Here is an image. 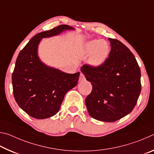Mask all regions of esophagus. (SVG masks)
<instances>
[{
	"label": "esophagus",
	"mask_w": 154,
	"mask_h": 154,
	"mask_svg": "<svg viewBox=\"0 0 154 154\" xmlns=\"http://www.w3.org/2000/svg\"><path fill=\"white\" fill-rule=\"evenodd\" d=\"M85 80V77L84 76V75L81 73L80 76H79V82H83V81Z\"/></svg>",
	"instance_id": "obj_1"
}]
</instances>
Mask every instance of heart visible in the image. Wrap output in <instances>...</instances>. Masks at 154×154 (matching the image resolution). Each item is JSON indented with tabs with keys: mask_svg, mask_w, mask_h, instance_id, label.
<instances>
[{
	"mask_svg": "<svg viewBox=\"0 0 154 154\" xmlns=\"http://www.w3.org/2000/svg\"><path fill=\"white\" fill-rule=\"evenodd\" d=\"M110 47L105 40L95 39L87 41L81 49L83 56H90L88 63L93 67L97 68L104 64L109 56Z\"/></svg>",
	"mask_w": 154,
	"mask_h": 154,
	"instance_id": "1",
	"label": "heart"
}]
</instances>
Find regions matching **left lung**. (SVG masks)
I'll return each instance as SVG.
<instances>
[{
    "label": "left lung",
    "instance_id": "1",
    "mask_svg": "<svg viewBox=\"0 0 154 154\" xmlns=\"http://www.w3.org/2000/svg\"><path fill=\"white\" fill-rule=\"evenodd\" d=\"M109 41L111 51L102 66L84 64L81 71L92 85L85 98L88 113L97 120L113 122L133 110L141 84L140 70L133 54L119 41Z\"/></svg>",
    "mask_w": 154,
    "mask_h": 154
}]
</instances>
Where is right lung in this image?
Wrapping results in <instances>:
<instances>
[{
  "instance_id": "obj_1",
  "label": "right lung",
  "mask_w": 154,
  "mask_h": 154,
  "mask_svg": "<svg viewBox=\"0 0 154 154\" xmlns=\"http://www.w3.org/2000/svg\"><path fill=\"white\" fill-rule=\"evenodd\" d=\"M75 30L68 25L37 34L18 55L12 84L15 100L20 107L36 119H46L59 111L66 93L78 83L80 72L69 74L47 66L38 56V46L43 38Z\"/></svg>"
}]
</instances>
